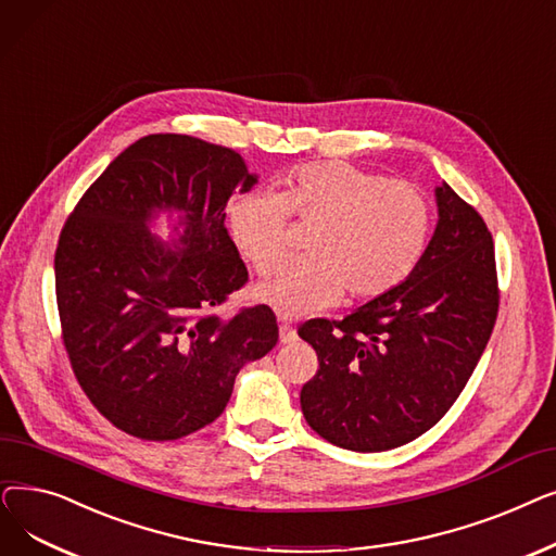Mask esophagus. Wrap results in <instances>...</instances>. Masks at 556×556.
Returning a JSON list of instances; mask_svg holds the SVG:
<instances>
[{"label": "esophagus", "mask_w": 556, "mask_h": 556, "mask_svg": "<svg viewBox=\"0 0 556 556\" xmlns=\"http://www.w3.org/2000/svg\"><path fill=\"white\" fill-rule=\"evenodd\" d=\"M296 339H299V334H296V330H294L292 326L280 324V341H282V343H292V341H296Z\"/></svg>", "instance_id": "34e87169"}]
</instances>
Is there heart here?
<instances>
[{"mask_svg": "<svg viewBox=\"0 0 556 556\" xmlns=\"http://www.w3.org/2000/svg\"><path fill=\"white\" fill-rule=\"evenodd\" d=\"M292 217L316 226L309 260L285 264L257 287L264 303L292 319L334 305L341 289L351 301L389 294L414 274L434 228L432 201L412 182L341 161L305 165L282 194L251 190L232 203V240L260 274L285 257Z\"/></svg>", "mask_w": 556, "mask_h": 556, "instance_id": "1", "label": "heart"}]
</instances>
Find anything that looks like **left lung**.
<instances>
[{
	"label": "left lung",
	"instance_id": "8db88e82",
	"mask_svg": "<svg viewBox=\"0 0 556 556\" xmlns=\"http://www.w3.org/2000/svg\"><path fill=\"white\" fill-rule=\"evenodd\" d=\"M414 274L341 321L299 328L319 371L301 389L307 426L355 453H382L428 432L459 399L497 319L493 237L451 185Z\"/></svg>",
	"mask_w": 556,
	"mask_h": 556
}]
</instances>
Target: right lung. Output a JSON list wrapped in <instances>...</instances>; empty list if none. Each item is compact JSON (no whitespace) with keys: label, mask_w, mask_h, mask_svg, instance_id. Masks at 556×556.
<instances>
[{"label":"right lung","mask_w":556,"mask_h":556,"mask_svg":"<svg viewBox=\"0 0 556 556\" xmlns=\"http://www.w3.org/2000/svg\"><path fill=\"white\" fill-rule=\"evenodd\" d=\"M255 182L228 147L155 134L124 149L67 217L54 257L63 343L90 403L122 432L174 441L205 428L240 368L276 346L269 305L217 314L249 280L224 207ZM161 208L181 213L182 252L148 232Z\"/></svg>","instance_id":"right-lung-1"}]
</instances>
